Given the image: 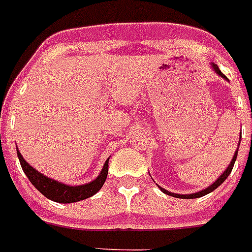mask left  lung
Masks as SVG:
<instances>
[{
	"label": "left lung",
	"mask_w": 252,
	"mask_h": 252,
	"mask_svg": "<svg viewBox=\"0 0 252 252\" xmlns=\"http://www.w3.org/2000/svg\"><path fill=\"white\" fill-rule=\"evenodd\" d=\"M213 68H215V70H216V73H217V74H220V75H221L222 78H224V79H227V77H226V75H224L223 73H222L221 70H220V69H218V66L216 65V64H213ZM240 141H241V137H240ZM237 153H239V149H237V150H236L235 155H233V159H232V161H231V164H230V165H228V168L226 169V171H224L223 174H222L221 177L218 178V179L216 180V182H215V183L212 184V186H211V187H208V188H206V189H203V190H201V192H198V193H193V194H186V195H183V194H174V193H170V192H168V190H165V189H162L161 187H159V188L161 189V192H164V193H165V194L173 195V197H177V198H184V199H193V198H199V197H203V195H206V194H208V193L213 192V190H215L216 188H218V187L221 186V184L223 183L224 180L227 179V177H228V175H230V173H231V171H232V169H233V165H235L236 158H237Z\"/></svg>",
	"instance_id": "1"
}]
</instances>
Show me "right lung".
<instances>
[{
    "label": "right lung",
    "mask_w": 252,
    "mask_h": 252,
    "mask_svg": "<svg viewBox=\"0 0 252 252\" xmlns=\"http://www.w3.org/2000/svg\"><path fill=\"white\" fill-rule=\"evenodd\" d=\"M17 157H19L22 170L26 174V177L29 178V180L32 183V186L41 194L45 195L46 198H49L51 201L58 202V203H73V202L83 201L86 198L92 197L102 188V186L106 182L107 174H108V159H107L101 174L98 175V178H95L92 183L84 184V186L70 187L58 183L55 180L50 179V178L45 177V175H43L37 170H35L32 166H30L25 161V159L22 158L19 150H17Z\"/></svg>",
    "instance_id": "1"
}]
</instances>
